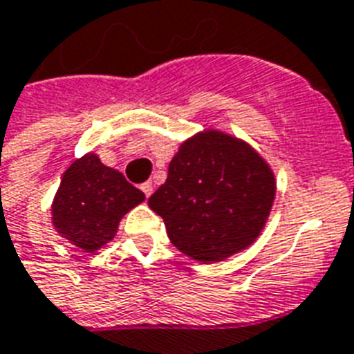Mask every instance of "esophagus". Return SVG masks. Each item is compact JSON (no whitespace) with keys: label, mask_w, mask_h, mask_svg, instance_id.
I'll list each match as a JSON object with an SVG mask.
<instances>
[{"label":"esophagus","mask_w":354,"mask_h":354,"mask_svg":"<svg viewBox=\"0 0 354 354\" xmlns=\"http://www.w3.org/2000/svg\"><path fill=\"white\" fill-rule=\"evenodd\" d=\"M140 188H142V192L146 194V197H149L153 194V183H151V180H147V183H144V185L140 186Z\"/></svg>","instance_id":"34e87169"}]
</instances>
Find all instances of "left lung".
Segmentation results:
<instances>
[{
  "label": "left lung",
  "instance_id": "1",
  "mask_svg": "<svg viewBox=\"0 0 354 354\" xmlns=\"http://www.w3.org/2000/svg\"><path fill=\"white\" fill-rule=\"evenodd\" d=\"M275 192L273 169L251 144L208 127L180 144L147 205L180 253L212 264L254 243Z\"/></svg>",
  "mask_w": 354,
  "mask_h": 354
}]
</instances>
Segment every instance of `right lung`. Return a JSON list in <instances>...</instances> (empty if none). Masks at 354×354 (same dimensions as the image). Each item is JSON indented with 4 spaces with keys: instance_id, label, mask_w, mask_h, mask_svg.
<instances>
[{
    "instance_id": "1",
    "label": "right lung",
    "mask_w": 354,
    "mask_h": 354,
    "mask_svg": "<svg viewBox=\"0 0 354 354\" xmlns=\"http://www.w3.org/2000/svg\"><path fill=\"white\" fill-rule=\"evenodd\" d=\"M144 201V192L123 174L105 166L100 155L86 153L60 179L51 203V225L59 236L92 254L114 240L123 216Z\"/></svg>"
}]
</instances>
